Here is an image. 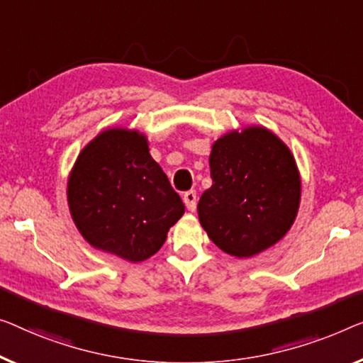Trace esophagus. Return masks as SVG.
<instances>
[{
    "label": "esophagus",
    "instance_id": "esophagus-1",
    "mask_svg": "<svg viewBox=\"0 0 363 363\" xmlns=\"http://www.w3.org/2000/svg\"><path fill=\"white\" fill-rule=\"evenodd\" d=\"M182 200H184V203H186L189 212H196V208H197V194H196V191H189V192L184 194Z\"/></svg>",
    "mask_w": 363,
    "mask_h": 363
}]
</instances>
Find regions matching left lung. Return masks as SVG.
<instances>
[{"label": "left lung", "instance_id": "obj_1", "mask_svg": "<svg viewBox=\"0 0 363 363\" xmlns=\"http://www.w3.org/2000/svg\"><path fill=\"white\" fill-rule=\"evenodd\" d=\"M208 161L213 182L197 212L210 240L240 259L282 240L301 197L298 167L282 140L259 125L231 130L212 145Z\"/></svg>", "mask_w": 363, "mask_h": 363}]
</instances>
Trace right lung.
<instances>
[{
    "label": "right lung",
    "instance_id": "1",
    "mask_svg": "<svg viewBox=\"0 0 363 363\" xmlns=\"http://www.w3.org/2000/svg\"><path fill=\"white\" fill-rule=\"evenodd\" d=\"M67 197L84 240L130 262L158 252L186 210L147 137L128 128H106L81 150Z\"/></svg>",
    "mask_w": 363,
    "mask_h": 363
}]
</instances>
